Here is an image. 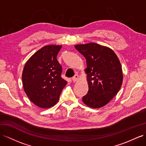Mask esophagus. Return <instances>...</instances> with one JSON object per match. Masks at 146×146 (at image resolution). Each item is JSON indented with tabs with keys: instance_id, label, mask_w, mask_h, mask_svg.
I'll use <instances>...</instances> for the list:
<instances>
[{
	"instance_id": "1",
	"label": "esophagus",
	"mask_w": 146,
	"mask_h": 146,
	"mask_svg": "<svg viewBox=\"0 0 146 146\" xmlns=\"http://www.w3.org/2000/svg\"><path fill=\"white\" fill-rule=\"evenodd\" d=\"M78 80H79V76H78V74H75V75L72 78V80L73 81V82H76Z\"/></svg>"
}]
</instances>
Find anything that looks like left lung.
<instances>
[{
	"label": "left lung",
	"instance_id": "1",
	"mask_svg": "<svg viewBox=\"0 0 146 146\" xmlns=\"http://www.w3.org/2000/svg\"><path fill=\"white\" fill-rule=\"evenodd\" d=\"M86 60L88 92L83 97L87 106L99 109L117 95L123 83V71L117 55L111 48L94 42L74 46Z\"/></svg>",
	"mask_w": 146,
	"mask_h": 146
}]
</instances>
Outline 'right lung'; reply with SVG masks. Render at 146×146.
<instances>
[{
  "mask_svg": "<svg viewBox=\"0 0 146 146\" xmlns=\"http://www.w3.org/2000/svg\"><path fill=\"white\" fill-rule=\"evenodd\" d=\"M62 46L48 45L33 54L22 73L24 91L36 106L48 109L58 101L67 82L61 77L62 66L57 59Z\"/></svg>",
  "mask_w": 146,
  "mask_h": 146,
  "instance_id": "add662e5",
  "label": "right lung"
}]
</instances>
